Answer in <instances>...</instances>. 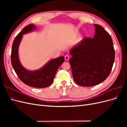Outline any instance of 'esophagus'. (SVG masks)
Masks as SVG:
<instances>
[{
    "label": "esophagus",
    "mask_w": 127,
    "mask_h": 127,
    "mask_svg": "<svg viewBox=\"0 0 127 127\" xmlns=\"http://www.w3.org/2000/svg\"><path fill=\"white\" fill-rule=\"evenodd\" d=\"M64 59H65V60L68 61L69 59V56L68 55H66L64 56Z\"/></svg>",
    "instance_id": "obj_1"
}]
</instances>
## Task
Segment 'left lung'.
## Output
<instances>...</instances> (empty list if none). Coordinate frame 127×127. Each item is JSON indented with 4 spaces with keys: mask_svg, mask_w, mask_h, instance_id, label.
<instances>
[{
    "mask_svg": "<svg viewBox=\"0 0 127 127\" xmlns=\"http://www.w3.org/2000/svg\"><path fill=\"white\" fill-rule=\"evenodd\" d=\"M94 25V37H85L70 51L73 78L82 86H95L105 80L112 70L115 59L110 34L102 26Z\"/></svg>",
    "mask_w": 127,
    "mask_h": 127,
    "instance_id": "8db88e82",
    "label": "left lung"
}]
</instances>
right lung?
Returning a JSON list of instances; mask_svg holds the SVG:
<instances>
[{"label":"right lung","mask_w":127,"mask_h":127,"mask_svg":"<svg viewBox=\"0 0 127 127\" xmlns=\"http://www.w3.org/2000/svg\"><path fill=\"white\" fill-rule=\"evenodd\" d=\"M31 24L26 26L15 38L11 52V63L18 78L26 85L35 88H45L51 85L58 69L64 61V56L51 60L40 69L29 71L22 66L18 58V47L23 35L35 29Z\"/></svg>","instance_id":"right-lung-1"}]
</instances>
